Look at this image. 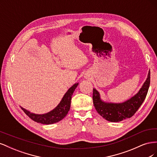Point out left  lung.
<instances>
[{"label":"left lung","mask_w":157,"mask_h":157,"mask_svg":"<svg viewBox=\"0 0 157 157\" xmlns=\"http://www.w3.org/2000/svg\"><path fill=\"white\" fill-rule=\"evenodd\" d=\"M150 85V71L145 82L134 97L121 103H105L101 101L99 94L93 89V103L97 112L103 118L110 122H120L132 117L144 101Z\"/></svg>","instance_id":"1"}]
</instances>
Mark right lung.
I'll return each mask as SVG.
<instances>
[{"instance_id":"1","label":"right lung","mask_w":157,"mask_h":157,"mask_svg":"<svg viewBox=\"0 0 157 157\" xmlns=\"http://www.w3.org/2000/svg\"><path fill=\"white\" fill-rule=\"evenodd\" d=\"M78 84V83L75 84L73 86H71L64 95L63 98L61 99L59 105L48 113L44 114V115H36V114L30 113L29 111H27L26 109L22 107L21 108L26 115L35 122L44 124H51L58 122L61 120H62L67 115L70 109L71 100V98H72V95L75 88L77 87Z\"/></svg>"}]
</instances>
